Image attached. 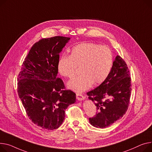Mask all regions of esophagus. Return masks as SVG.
Segmentation results:
<instances>
[{
  "label": "esophagus",
  "instance_id": "1",
  "mask_svg": "<svg viewBox=\"0 0 152 152\" xmlns=\"http://www.w3.org/2000/svg\"><path fill=\"white\" fill-rule=\"evenodd\" d=\"M76 98L78 100H83L85 98V96L81 94H76Z\"/></svg>",
  "mask_w": 152,
  "mask_h": 152
}]
</instances>
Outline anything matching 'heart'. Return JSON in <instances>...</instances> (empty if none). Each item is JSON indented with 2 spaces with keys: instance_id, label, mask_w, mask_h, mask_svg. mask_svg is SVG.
Instances as JSON below:
<instances>
[{
  "instance_id": "obj_1",
  "label": "heart",
  "mask_w": 152,
  "mask_h": 152,
  "mask_svg": "<svg viewBox=\"0 0 152 152\" xmlns=\"http://www.w3.org/2000/svg\"><path fill=\"white\" fill-rule=\"evenodd\" d=\"M113 65V56L106 46L94 43H82L73 47L69 56L63 54L57 62L58 73L72 78L80 68L79 76L71 80L69 88L83 92L94 85L103 83L109 76Z\"/></svg>"
}]
</instances>
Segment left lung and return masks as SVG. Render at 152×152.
<instances>
[{
  "label": "left lung",
  "mask_w": 152,
  "mask_h": 152,
  "mask_svg": "<svg viewBox=\"0 0 152 152\" xmlns=\"http://www.w3.org/2000/svg\"><path fill=\"white\" fill-rule=\"evenodd\" d=\"M131 92L129 71L125 60L117 56L111 72L104 81L87 93L96 106L97 113L89 118L90 124L104 128L125 114Z\"/></svg>",
  "instance_id": "8db88e82"
}]
</instances>
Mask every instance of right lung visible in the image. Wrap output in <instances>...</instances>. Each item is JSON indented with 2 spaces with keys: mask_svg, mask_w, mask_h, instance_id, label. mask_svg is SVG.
I'll return each mask as SVG.
<instances>
[{
  "mask_svg": "<svg viewBox=\"0 0 152 152\" xmlns=\"http://www.w3.org/2000/svg\"><path fill=\"white\" fill-rule=\"evenodd\" d=\"M69 39L56 36L39 40L25 58L18 77V93L27 115L48 130L62 125L65 110L76 102V94L66 90L57 77L59 53Z\"/></svg>",
  "mask_w": 152,
  "mask_h": 152,
  "instance_id": "right-lung-1",
  "label": "right lung"
}]
</instances>
